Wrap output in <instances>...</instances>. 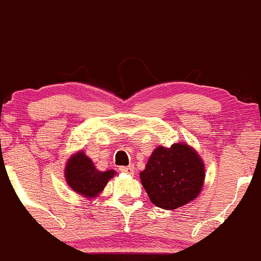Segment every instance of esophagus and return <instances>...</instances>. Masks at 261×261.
Returning <instances> with one entry per match:
<instances>
[{"mask_svg": "<svg viewBox=\"0 0 261 261\" xmlns=\"http://www.w3.org/2000/svg\"><path fill=\"white\" fill-rule=\"evenodd\" d=\"M120 171L124 172V173H129L132 174L135 173V167L133 166H128V167H120Z\"/></svg>", "mask_w": 261, "mask_h": 261, "instance_id": "34e87169", "label": "esophagus"}]
</instances>
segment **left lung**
<instances>
[{"mask_svg":"<svg viewBox=\"0 0 261 261\" xmlns=\"http://www.w3.org/2000/svg\"><path fill=\"white\" fill-rule=\"evenodd\" d=\"M140 177L155 205L176 210L199 194L204 181V164L186 143H174L168 149L159 146Z\"/></svg>","mask_w":261,"mask_h":261,"instance_id":"8db88e82","label":"left lung"}]
</instances>
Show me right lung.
<instances>
[{
	"label": "right lung",
	"instance_id": "add662e5",
	"mask_svg": "<svg viewBox=\"0 0 261 261\" xmlns=\"http://www.w3.org/2000/svg\"><path fill=\"white\" fill-rule=\"evenodd\" d=\"M115 171H98L92 160L84 154L77 152L68 160L66 167V180L68 185L84 197H94L103 190L107 181L114 177Z\"/></svg>",
	"mask_w": 261,
	"mask_h": 261
}]
</instances>
